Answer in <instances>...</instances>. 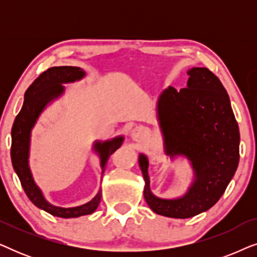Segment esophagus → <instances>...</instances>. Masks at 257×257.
I'll use <instances>...</instances> for the list:
<instances>
[{"mask_svg": "<svg viewBox=\"0 0 257 257\" xmlns=\"http://www.w3.org/2000/svg\"><path fill=\"white\" fill-rule=\"evenodd\" d=\"M132 138L135 140H140L143 138V132L140 130H133L132 132Z\"/></svg>", "mask_w": 257, "mask_h": 257, "instance_id": "esophagus-1", "label": "esophagus"}]
</instances>
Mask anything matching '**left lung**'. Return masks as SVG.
Returning <instances> with one entry per match:
<instances>
[{"mask_svg":"<svg viewBox=\"0 0 257 257\" xmlns=\"http://www.w3.org/2000/svg\"><path fill=\"white\" fill-rule=\"evenodd\" d=\"M187 87L165 90L158 100V113L165 151L173 158L187 157L195 180L180 199H159L150 189L149 160L140 154L145 179L144 198L159 215L187 219L206 212L219 201L234 177L240 158V132L229 96L220 79L207 68L188 71Z\"/></svg>","mask_w":257,"mask_h":257,"instance_id":"obj_1","label":"left lung"}]
</instances>
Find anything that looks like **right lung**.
<instances>
[{
    "label": "right lung",
    "mask_w": 257,
    "mask_h": 257,
    "mask_svg": "<svg viewBox=\"0 0 257 257\" xmlns=\"http://www.w3.org/2000/svg\"><path fill=\"white\" fill-rule=\"evenodd\" d=\"M84 73L85 72L82 69L76 68V66H55L42 72L26 91L23 106L20 113L16 115L12 128V150H10L12 163L27 196L38 208L45 210L51 215L64 217V219L93 213L100 202L101 192H98V194L90 202L79 207L61 208V207L50 205L34 182L29 164H28L30 132L48 101L58 97L63 92L64 87L62 86V83L75 82L76 79L84 77ZM122 140H124L122 137H118V138L112 139L111 142L96 143L94 145V149L100 156L103 173L108 158L112 153L115 152V150L120 147Z\"/></svg>",
    "instance_id": "obj_1"
}]
</instances>
